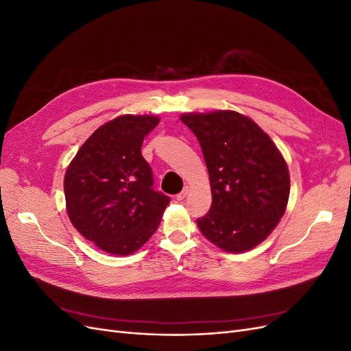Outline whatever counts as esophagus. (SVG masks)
Wrapping results in <instances>:
<instances>
[{"mask_svg": "<svg viewBox=\"0 0 351 351\" xmlns=\"http://www.w3.org/2000/svg\"><path fill=\"white\" fill-rule=\"evenodd\" d=\"M187 195H189V187H184V189L182 190V192H180V193L177 195V199H178V200H183Z\"/></svg>", "mask_w": 351, "mask_h": 351, "instance_id": "34e87169", "label": "esophagus"}]
</instances>
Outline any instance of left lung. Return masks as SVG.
I'll list each match as a JSON object with an SVG mask.
<instances>
[{"label": "left lung", "mask_w": 351, "mask_h": 351, "mask_svg": "<svg viewBox=\"0 0 351 351\" xmlns=\"http://www.w3.org/2000/svg\"><path fill=\"white\" fill-rule=\"evenodd\" d=\"M204 152L212 205L197 218L202 234L227 252H246L268 237L290 195L289 168L261 127L234 111L186 114Z\"/></svg>", "instance_id": "obj_1"}]
</instances>
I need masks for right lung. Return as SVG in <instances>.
<instances>
[{
	"instance_id": "add662e5",
	"label": "right lung",
	"mask_w": 351,
	"mask_h": 351,
	"mask_svg": "<svg viewBox=\"0 0 351 351\" xmlns=\"http://www.w3.org/2000/svg\"><path fill=\"white\" fill-rule=\"evenodd\" d=\"M151 115H121L82 145L64 177L67 214L80 234L112 254H130L158 228L169 197L154 189L142 156Z\"/></svg>"
}]
</instances>
